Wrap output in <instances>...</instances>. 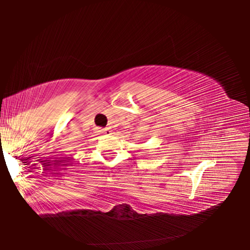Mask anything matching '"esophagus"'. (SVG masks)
<instances>
[{
  "instance_id": "34e87169",
  "label": "esophagus",
  "mask_w": 250,
  "mask_h": 250,
  "mask_svg": "<svg viewBox=\"0 0 250 250\" xmlns=\"http://www.w3.org/2000/svg\"><path fill=\"white\" fill-rule=\"evenodd\" d=\"M110 133V130H109V129L107 128V129H103V130H101V134H109Z\"/></svg>"
}]
</instances>
